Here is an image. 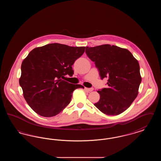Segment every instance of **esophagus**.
Here are the masks:
<instances>
[{
	"label": "esophagus",
	"mask_w": 161,
	"mask_h": 161,
	"mask_svg": "<svg viewBox=\"0 0 161 161\" xmlns=\"http://www.w3.org/2000/svg\"><path fill=\"white\" fill-rule=\"evenodd\" d=\"M85 90L86 91H88V92H92L93 90V88H87V87H85Z\"/></svg>",
	"instance_id": "esophagus-1"
}]
</instances>
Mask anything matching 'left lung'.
<instances>
[{
    "instance_id": "left-lung-1",
    "label": "left lung",
    "mask_w": 161,
    "mask_h": 161,
    "mask_svg": "<svg viewBox=\"0 0 161 161\" xmlns=\"http://www.w3.org/2000/svg\"><path fill=\"white\" fill-rule=\"evenodd\" d=\"M86 53L101 78H108V87L97 91L100 98L95 106L106 115L121 114L138 96L142 80L138 60L129 50L110 45L87 46Z\"/></svg>"
}]
</instances>
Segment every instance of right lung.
Listing matches in <instances>:
<instances>
[{
  "mask_svg": "<svg viewBox=\"0 0 161 161\" xmlns=\"http://www.w3.org/2000/svg\"><path fill=\"white\" fill-rule=\"evenodd\" d=\"M85 48L51 43L34 49L24 59L19 84L25 99L37 114L58 115L70 103L74 91L84 88L62 79L72 76V66Z\"/></svg>",
  "mask_w": 161,
  "mask_h": 161,
  "instance_id": "right-lung-1",
  "label": "right lung"
}]
</instances>
